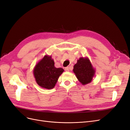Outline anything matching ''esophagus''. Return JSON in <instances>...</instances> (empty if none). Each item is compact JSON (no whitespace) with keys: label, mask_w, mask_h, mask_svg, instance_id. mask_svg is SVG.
I'll use <instances>...</instances> for the list:
<instances>
[{"label":"esophagus","mask_w":130,"mask_h":130,"mask_svg":"<svg viewBox=\"0 0 130 130\" xmlns=\"http://www.w3.org/2000/svg\"><path fill=\"white\" fill-rule=\"evenodd\" d=\"M65 70H66V71H69V67H66L65 68Z\"/></svg>","instance_id":"esophagus-1"}]
</instances>
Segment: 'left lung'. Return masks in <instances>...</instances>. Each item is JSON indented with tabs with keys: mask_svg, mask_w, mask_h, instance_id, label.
<instances>
[{
	"mask_svg": "<svg viewBox=\"0 0 130 130\" xmlns=\"http://www.w3.org/2000/svg\"><path fill=\"white\" fill-rule=\"evenodd\" d=\"M73 72L78 80L83 85L91 82L95 72L87 57L80 58L74 66Z\"/></svg>",
	"mask_w": 130,
	"mask_h": 130,
	"instance_id": "obj_1",
	"label": "left lung"
}]
</instances>
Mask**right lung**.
I'll return each mask as SVG.
<instances>
[{
  "label": "right lung",
  "mask_w": 130,
  "mask_h": 130,
  "mask_svg": "<svg viewBox=\"0 0 130 130\" xmlns=\"http://www.w3.org/2000/svg\"><path fill=\"white\" fill-rule=\"evenodd\" d=\"M63 71V68L55 67L52 56L45 55L35 66L33 73L37 84L40 87L51 89L55 87Z\"/></svg>",
  "instance_id": "1"
}]
</instances>
